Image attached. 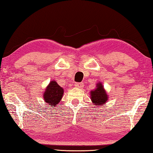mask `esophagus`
<instances>
[{"label": "esophagus", "instance_id": "1", "mask_svg": "<svg viewBox=\"0 0 153 153\" xmlns=\"http://www.w3.org/2000/svg\"><path fill=\"white\" fill-rule=\"evenodd\" d=\"M75 86L77 87V88H83V83H75Z\"/></svg>", "mask_w": 153, "mask_h": 153}]
</instances>
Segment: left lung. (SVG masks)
<instances>
[{
  "label": "left lung",
  "mask_w": 153,
  "mask_h": 153,
  "mask_svg": "<svg viewBox=\"0 0 153 153\" xmlns=\"http://www.w3.org/2000/svg\"><path fill=\"white\" fill-rule=\"evenodd\" d=\"M107 98L108 97L104 90L103 86L101 83H98L96 89L91 91V99L93 103L97 107V108L98 107L102 105L103 103L106 102Z\"/></svg>",
  "instance_id": "obj_1"
}]
</instances>
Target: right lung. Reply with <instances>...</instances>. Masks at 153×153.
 Listing matches in <instances>:
<instances>
[{
  "label": "right lung",
  "mask_w": 153,
  "mask_h": 153,
  "mask_svg": "<svg viewBox=\"0 0 153 153\" xmlns=\"http://www.w3.org/2000/svg\"><path fill=\"white\" fill-rule=\"evenodd\" d=\"M64 94V90L54 81L50 83L44 94V100L46 102L54 107L60 101Z\"/></svg>",
  "instance_id": "obj_1"
}]
</instances>
